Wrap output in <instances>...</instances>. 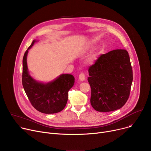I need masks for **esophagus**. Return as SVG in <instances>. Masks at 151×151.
I'll use <instances>...</instances> for the list:
<instances>
[{
	"mask_svg": "<svg viewBox=\"0 0 151 151\" xmlns=\"http://www.w3.org/2000/svg\"><path fill=\"white\" fill-rule=\"evenodd\" d=\"M78 77H79V80H80V81H82V82L84 81L85 80V74H83V73H81V74H80L79 76H78Z\"/></svg>",
	"mask_w": 151,
	"mask_h": 151,
	"instance_id": "1",
	"label": "esophagus"
}]
</instances>
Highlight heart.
<instances>
[{
  "instance_id": "heart-1",
  "label": "heart",
  "mask_w": 151,
  "mask_h": 151,
  "mask_svg": "<svg viewBox=\"0 0 151 151\" xmlns=\"http://www.w3.org/2000/svg\"><path fill=\"white\" fill-rule=\"evenodd\" d=\"M90 48H91V46H89L87 47V50L89 49ZM97 52H94L93 53V54H92L91 55H90L89 57H88V58H87V62L88 63H93V61H94L96 59H97Z\"/></svg>"
}]
</instances>
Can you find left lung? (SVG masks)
I'll use <instances>...</instances> for the list:
<instances>
[{"mask_svg": "<svg viewBox=\"0 0 151 151\" xmlns=\"http://www.w3.org/2000/svg\"><path fill=\"white\" fill-rule=\"evenodd\" d=\"M93 109L109 112L121 109L129 99L133 73L129 53L124 49L101 55L88 70Z\"/></svg>", "mask_w": 151, "mask_h": 151, "instance_id": "1", "label": "left lung"}]
</instances>
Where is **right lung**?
I'll use <instances>...</instances> for the list:
<instances>
[{"label": "right lung", "mask_w": 151, "mask_h": 151, "mask_svg": "<svg viewBox=\"0 0 151 151\" xmlns=\"http://www.w3.org/2000/svg\"><path fill=\"white\" fill-rule=\"evenodd\" d=\"M37 41L38 40L33 41L23 57V88L35 109L46 114L58 113L65 107L68 99V91L73 86L75 78L71 74H63L47 83L40 82L34 79L28 70L27 57L29 50Z\"/></svg>", "instance_id": "add662e5"}]
</instances>
